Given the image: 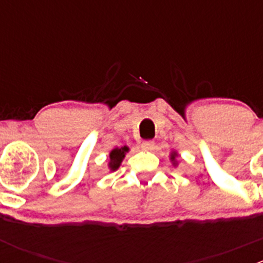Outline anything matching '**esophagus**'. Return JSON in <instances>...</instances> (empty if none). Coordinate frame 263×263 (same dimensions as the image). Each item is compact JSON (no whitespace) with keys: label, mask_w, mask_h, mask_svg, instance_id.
I'll list each match as a JSON object with an SVG mask.
<instances>
[{"label":"esophagus","mask_w":263,"mask_h":263,"mask_svg":"<svg viewBox=\"0 0 263 263\" xmlns=\"http://www.w3.org/2000/svg\"><path fill=\"white\" fill-rule=\"evenodd\" d=\"M141 147L144 148V150H153V148L155 147V142H154L153 140H145L141 144Z\"/></svg>","instance_id":"34e87169"}]
</instances>
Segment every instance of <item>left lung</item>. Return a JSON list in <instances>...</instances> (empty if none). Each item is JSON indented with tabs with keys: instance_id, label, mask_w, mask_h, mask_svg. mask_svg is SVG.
Wrapping results in <instances>:
<instances>
[{
	"instance_id": "left-lung-1",
	"label": "left lung",
	"mask_w": 263,
	"mask_h": 263,
	"mask_svg": "<svg viewBox=\"0 0 263 263\" xmlns=\"http://www.w3.org/2000/svg\"><path fill=\"white\" fill-rule=\"evenodd\" d=\"M176 156H177V154H176V153L172 154V160H174V159H176Z\"/></svg>"
}]
</instances>
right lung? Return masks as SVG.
Segmentation results:
<instances>
[{
	"mask_svg": "<svg viewBox=\"0 0 263 263\" xmlns=\"http://www.w3.org/2000/svg\"><path fill=\"white\" fill-rule=\"evenodd\" d=\"M127 151H128V147L127 146H123L121 148L117 147V148H115V150H112V153L109 154L110 171H116V169H118L119 164L122 163V160H123V158H124V154H126Z\"/></svg>",
	"mask_w": 263,
	"mask_h": 263,
	"instance_id": "add662e5",
	"label": "right lung"
}]
</instances>
